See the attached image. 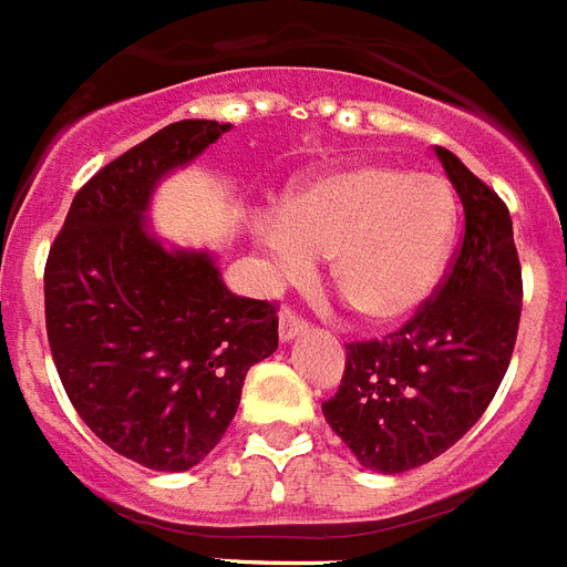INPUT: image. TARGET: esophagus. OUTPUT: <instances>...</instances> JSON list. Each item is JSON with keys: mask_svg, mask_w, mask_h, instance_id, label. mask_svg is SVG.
<instances>
[{"mask_svg": "<svg viewBox=\"0 0 567 567\" xmlns=\"http://www.w3.org/2000/svg\"><path fill=\"white\" fill-rule=\"evenodd\" d=\"M306 330H309V321L300 318L293 309H282V312H279V336H282V341L297 339V336H302Z\"/></svg>", "mask_w": 567, "mask_h": 567, "instance_id": "34e87169", "label": "esophagus"}]
</instances>
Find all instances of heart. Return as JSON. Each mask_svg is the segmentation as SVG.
Returning a JSON list of instances; mask_svg holds the SVG:
<instances>
[{
  "mask_svg": "<svg viewBox=\"0 0 567 567\" xmlns=\"http://www.w3.org/2000/svg\"><path fill=\"white\" fill-rule=\"evenodd\" d=\"M457 231V205L437 175L360 163L291 193L261 223L279 274L300 279L332 255V285L374 323L416 312L437 288Z\"/></svg>",
  "mask_w": 567,
  "mask_h": 567,
  "instance_id": "obj_1",
  "label": "heart"
}]
</instances>
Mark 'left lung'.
<instances>
[{"mask_svg":"<svg viewBox=\"0 0 567 567\" xmlns=\"http://www.w3.org/2000/svg\"><path fill=\"white\" fill-rule=\"evenodd\" d=\"M437 157L464 205L446 274L413 318L383 339L351 341L323 416L378 473H408L482 419L512 362L524 276L508 207L446 148Z\"/></svg>","mask_w":567,"mask_h":567,"instance_id":"left-lung-1","label":"left lung"}]
</instances>
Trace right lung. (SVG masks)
I'll return each instance as SVG.
<instances>
[{
    "mask_svg": "<svg viewBox=\"0 0 567 567\" xmlns=\"http://www.w3.org/2000/svg\"><path fill=\"white\" fill-rule=\"evenodd\" d=\"M231 124L157 130L73 196L43 267L47 339L62 386L118 455L163 473L223 440L246 371L279 348V306L228 291L205 252H166L142 210L168 168Z\"/></svg>",
    "mask_w": 567,
    "mask_h": 567,
    "instance_id": "add662e5",
    "label": "right lung"
}]
</instances>
